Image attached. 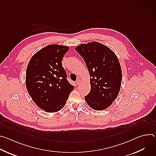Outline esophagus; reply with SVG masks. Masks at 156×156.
Segmentation results:
<instances>
[{"label": "esophagus", "instance_id": "esophagus-1", "mask_svg": "<svg viewBox=\"0 0 156 156\" xmlns=\"http://www.w3.org/2000/svg\"><path fill=\"white\" fill-rule=\"evenodd\" d=\"M76 84L78 86V85H80V84L81 83V80H80V79H78L76 81Z\"/></svg>", "mask_w": 156, "mask_h": 156}]
</instances>
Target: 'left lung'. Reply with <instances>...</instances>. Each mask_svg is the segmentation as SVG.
<instances>
[{"label":"left lung","mask_w":156,"mask_h":156,"mask_svg":"<svg viewBox=\"0 0 156 156\" xmlns=\"http://www.w3.org/2000/svg\"><path fill=\"white\" fill-rule=\"evenodd\" d=\"M90 75L91 91L84 97L93 109L108 107L117 98L122 83V69L115 53L98 42L82 44L75 48Z\"/></svg>","instance_id":"obj_1"}]
</instances>
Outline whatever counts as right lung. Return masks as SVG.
Returning a JSON list of instances; mask_svg holds the SVG:
<instances>
[{"mask_svg": "<svg viewBox=\"0 0 156 156\" xmlns=\"http://www.w3.org/2000/svg\"><path fill=\"white\" fill-rule=\"evenodd\" d=\"M69 47L51 44L37 52L27 66L26 86L36 104L48 112L61 110L74 86L62 64Z\"/></svg>", "mask_w": 156, "mask_h": 156, "instance_id": "1", "label": "right lung"}]
</instances>
